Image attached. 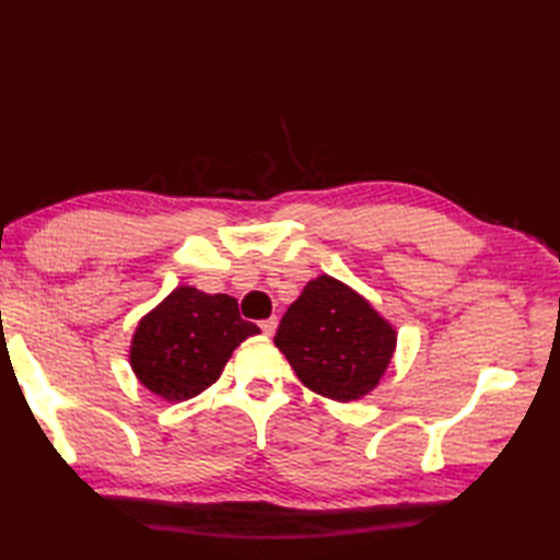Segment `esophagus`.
<instances>
[{"mask_svg":"<svg viewBox=\"0 0 560 560\" xmlns=\"http://www.w3.org/2000/svg\"><path fill=\"white\" fill-rule=\"evenodd\" d=\"M259 327H261V331H265L267 337H271L273 331H277V317H269V319H261L259 323Z\"/></svg>","mask_w":560,"mask_h":560,"instance_id":"obj_1","label":"esophagus"}]
</instances>
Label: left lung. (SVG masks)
Segmentation results:
<instances>
[{
	"mask_svg": "<svg viewBox=\"0 0 560 560\" xmlns=\"http://www.w3.org/2000/svg\"><path fill=\"white\" fill-rule=\"evenodd\" d=\"M305 387L335 401L373 392L397 347V331L363 295L317 277L291 303L273 337Z\"/></svg>",
	"mask_w": 560,
	"mask_h": 560,
	"instance_id": "left-lung-1",
	"label": "left lung"
}]
</instances>
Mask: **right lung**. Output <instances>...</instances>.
Wrapping results in <instances>:
<instances>
[{"mask_svg": "<svg viewBox=\"0 0 560 560\" xmlns=\"http://www.w3.org/2000/svg\"><path fill=\"white\" fill-rule=\"evenodd\" d=\"M257 331L231 295L177 287L139 319L129 363L153 395L185 401L217 383L231 353Z\"/></svg>", "mask_w": 560, "mask_h": 560, "instance_id": "right-lung-1", "label": "right lung"}]
</instances>
